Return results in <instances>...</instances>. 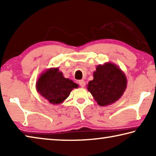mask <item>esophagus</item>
<instances>
[{
  "label": "esophagus",
  "mask_w": 156,
  "mask_h": 156,
  "mask_svg": "<svg viewBox=\"0 0 156 156\" xmlns=\"http://www.w3.org/2000/svg\"><path fill=\"white\" fill-rule=\"evenodd\" d=\"M78 84H80V86L81 87H84L85 86V81H84V80H80L78 81Z\"/></svg>",
  "instance_id": "1"
}]
</instances>
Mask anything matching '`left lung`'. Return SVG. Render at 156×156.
Returning <instances> with one entry per match:
<instances>
[{"label":"left lung","mask_w":156,"mask_h":156,"mask_svg":"<svg viewBox=\"0 0 156 156\" xmlns=\"http://www.w3.org/2000/svg\"><path fill=\"white\" fill-rule=\"evenodd\" d=\"M89 82L87 90L100 106H108L119 100L125 91L127 80L125 73L113 62L99 65Z\"/></svg>","instance_id":"1"}]
</instances>
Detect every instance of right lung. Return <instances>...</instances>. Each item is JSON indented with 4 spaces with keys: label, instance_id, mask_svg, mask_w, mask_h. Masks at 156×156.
I'll return each mask as SVG.
<instances>
[{
    "label": "right lung",
    "instance_id": "add662e5",
    "mask_svg": "<svg viewBox=\"0 0 156 156\" xmlns=\"http://www.w3.org/2000/svg\"><path fill=\"white\" fill-rule=\"evenodd\" d=\"M78 84L65 78L58 67L47 69L39 76L36 84L38 94L50 104L60 105L69 96Z\"/></svg>",
    "mask_w": 156,
    "mask_h": 156
}]
</instances>
